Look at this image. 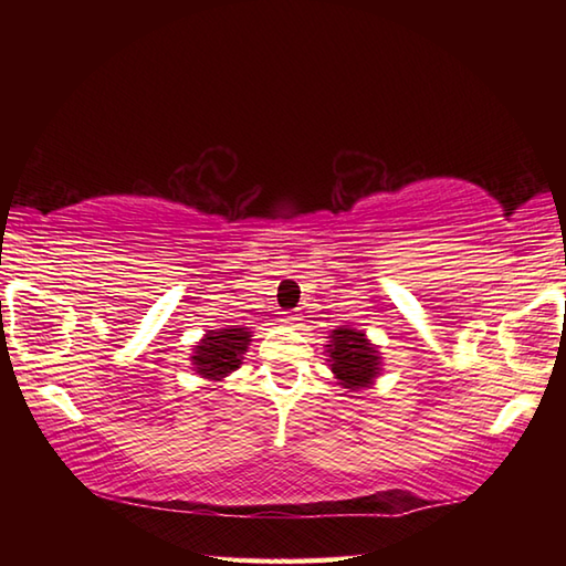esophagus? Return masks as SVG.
Masks as SVG:
<instances>
[{"mask_svg":"<svg viewBox=\"0 0 566 566\" xmlns=\"http://www.w3.org/2000/svg\"><path fill=\"white\" fill-rule=\"evenodd\" d=\"M282 321L286 323V326H298V321H302V316H296L294 311H286V314L282 316Z\"/></svg>","mask_w":566,"mask_h":566,"instance_id":"1","label":"esophagus"}]
</instances>
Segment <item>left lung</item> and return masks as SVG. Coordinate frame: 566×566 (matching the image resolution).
Here are the masks:
<instances>
[{"label": "left lung", "mask_w": 566, "mask_h": 566, "mask_svg": "<svg viewBox=\"0 0 566 566\" xmlns=\"http://www.w3.org/2000/svg\"><path fill=\"white\" fill-rule=\"evenodd\" d=\"M328 363L335 379H338L345 389L359 391L375 384L381 371V355L375 345H371L363 331L345 328L331 333V340L326 345Z\"/></svg>", "instance_id": "left-lung-1"}]
</instances>
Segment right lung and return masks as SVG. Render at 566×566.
I'll use <instances>...</instances> for the list:
<instances>
[{
    "mask_svg": "<svg viewBox=\"0 0 566 566\" xmlns=\"http://www.w3.org/2000/svg\"><path fill=\"white\" fill-rule=\"evenodd\" d=\"M250 331L243 326H228L209 331L201 343L195 345L191 365L197 375L211 381H221L243 365V353H248Z\"/></svg>",
    "mask_w": 566,
    "mask_h": 566,
    "instance_id": "right-lung-1",
    "label": "right lung"
}]
</instances>
